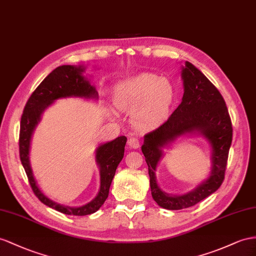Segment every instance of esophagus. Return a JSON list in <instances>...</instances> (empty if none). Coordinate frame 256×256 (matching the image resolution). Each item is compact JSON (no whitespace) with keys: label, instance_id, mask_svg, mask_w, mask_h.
I'll list each match as a JSON object with an SVG mask.
<instances>
[{"label":"esophagus","instance_id":"esophagus-1","mask_svg":"<svg viewBox=\"0 0 256 256\" xmlns=\"http://www.w3.org/2000/svg\"><path fill=\"white\" fill-rule=\"evenodd\" d=\"M128 145L130 148H133V149H137L140 148V140L137 138H134V137H130V138H128Z\"/></svg>","mask_w":256,"mask_h":256}]
</instances>
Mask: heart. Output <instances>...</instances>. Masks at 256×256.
<instances>
[{"mask_svg":"<svg viewBox=\"0 0 256 256\" xmlns=\"http://www.w3.org/2000/svg\"><path fill=\"white\" fill-rule=\"evenodd\" d=\"M175 98L173 84L166 78L140 74L118 83L112 102L121 111L130 112L133 126L140 130L154 128L164 121Z\"/></svg>","mask_w":256,"mask_h":256,"instance_id":"1","label":"heart"}]
</instances>
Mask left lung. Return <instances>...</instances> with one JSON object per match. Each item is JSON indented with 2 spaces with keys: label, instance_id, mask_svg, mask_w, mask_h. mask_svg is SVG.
I'll return each mask as SVG.
<instances>
[{
  "label": "left lung",
  "instance_id": "left-lung-1",
  "mask_svg": "<svg viewBox=\"0 0 256 256\" xmlns=\"http://www.w3.org/2000/svg\"><path fill=\"white\" fill-rule=\"evenodd\" d=\"M184 95L180 106L168 119L144 136L142 152L145 156L154 200L166 210L190 208L214 194L224 180L229 148L232 140L230 116L224 98L211 81L185 62L180 71ZM202 136L212 148V171L208 178L192 191L172 195L162 191L156 182L155 172L166 148L180 136Z\"/></svg>",
  "mask_w": 256,
  "mask_h": 256
}]
</instances>
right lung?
I'll use <instances>...</instances> for the list:
<instances>
[{"label":"right lung","mask_w":256,"mask_h":256,"mask_svg":"<svg viewBox=\"0 0 256 256\" xmlns=\"http://www.w3.org/2000/svg\"><path fill=\"white\" fill-rule=\"evenodd\" d=\"M84 66L64 64L57 67L44 78L28 100L20 121L19 134V154L22 164L27 173L32 190L42 203L56 211L67 214L83 216L93 214L100 210L109 194V188L116 170L123 159L126 136L100 144L95 150V161L100 168V187L95 198L81 206H69L60 204L50 199L38 187L30 164L31 138L38 124L42 120V114L57 100L67 97H80L85 100H98V93L88 78L84 76Z\"/></svg>","instance_id":"obj_1"}]
</instances>
